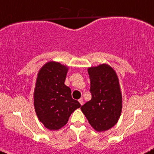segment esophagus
Returning <instances> with one entry per match:
<instances>
[{"mask_svg":"<svg viewBox=\"0 0 154 154\" xmlns=\"http://www.w3.org/2000/svg\"><path fill=\"white\" fill-rule=\"evenodd\" d=\"M78 101H79V102L80 103V104H81V105H83V104H84L83 99H79Z\"/></svg>","mask_w":154,"mask_h":154,"instance_id":"esophagus-1","label":"esophagus"}]
</instances>
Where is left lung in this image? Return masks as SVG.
<instances>
[{
  "label": "left lung",
  "instance_id": "left-lung-1",
  "mask_svg": "<svg viewBox=\"0 0 154 154\" xmlns=\"http://www.w3.org/2000/svg\"><path fill=\"white\" fill-rule=\"evenodd\" d=\"M92 98L81 107L89 124L96 131L111 129L122 110V93L119 79L112 67L107 63L88 69Z\"/></svg>",
  "mask_w": 154,
  "mask_h": 154
}]
</instances>
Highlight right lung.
I'll list each match as a JSON object with an SVG mask.
<instances>
[{"instance_id":"right-lung-1","label":"right lung","mask_w":154,"mask_h":154,"mask_svg":"<svg viewBox=\"0 0 154 154\" xmlns=\"http://www.w3.org/2000/svg\"><path fill=\"white\" fill-rule=\"evenodd\" d=\"M68 70L67 66L49 61L37 74L33 104L38 119L50 130L61 129L81 106L72 99L70 88L64 84Z\"/></svg>"}]
</instances>
